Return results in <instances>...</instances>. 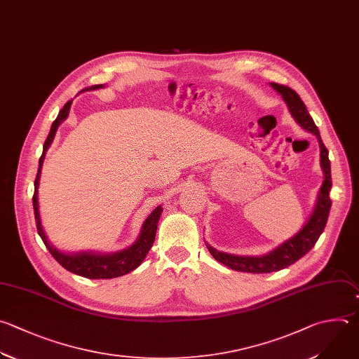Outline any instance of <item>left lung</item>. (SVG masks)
I'll return each mask as SVG.
<instances>
[{"label":"left lung","instance_id":"obj_1","mask_svg":"<svg viewBox=\"0 0 359 359\" xmlns=\"http://www.w3.org/2000/svg\"><path fill=\"white\" fill-rule=\"evenodd\" d=\"M271 87L278 91L283 101L287 105L290 115L294 121L307 133L316 135L318 145H320V166L324 173V180L320 187L317 201L314 205L313 212L310 214L306 224L300 228L287 241L282 243L279 247L272 250L271 252L261 255V257H244V255H232L226 252H221L205 243L210 254L212 258L222 265L238 271V272H248V273H269L278 272L285 269L304 257L317 243L318 236L324 231L327 224L328 212L331 208V198H330V189L332 186L331 182V166L328 159V151L324 147L318 128L316 127L313 118L310 116L304 102L299 97V94L287 86H282L278 83H271Z\"/></svg>","mask_w":359,"mask_h":359}]
</instances>
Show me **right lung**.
I'll list each match as a JSON object with an SVG mask.
<instances>
[{"label":"right lung","mask_w":359,"mask_h":359,"mask_svg":"<svg viewBox=\"0 0 359 359\" xmlns=\"http://www.w3.org/2000/svg\"><path fill=\"white\" fill-rule=\"evenodd\" d=\"M102 87H105V86L97 84V86H91V87L84 88V90H97V88H102ZM72 101L73 100H70L69 102L65 104V107L60 109L57 118L53 121V124L50 127V131H49V135H48L45 144H43L42 156L39 159L38 175H36V179H35V193H34V197H32L38 233L42 238V241L46 245V248L49 250V252L52 254V257L69 272L76 273V275L83 276V278H88V279H112V278H118V276H123V275H127V273L133 272L134 269H137L144 262L145 257L148 255L149 250L154 245L155 236H156V229H158V221L161 218V214H162L163 208H162V205H158L148 215V218L144 221L138 240L131 247L118 251V252L100 254V252H93V251H83V252H76V254H66V252L59 251L48 240V235L45 233V229H43L42 222H41L39 203H38V187H39L41 172H42V165H43V161H45L46 151L49 149L50 144L53 142V138L56 135V131H57L59 126L67 118Z\"/></svg>","instance_id":"add662e5"}]
</instances>
